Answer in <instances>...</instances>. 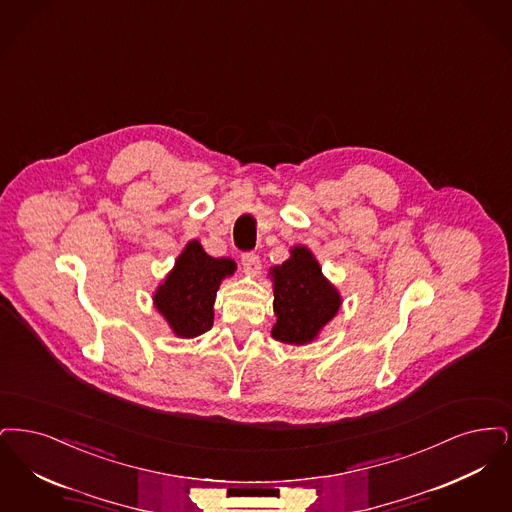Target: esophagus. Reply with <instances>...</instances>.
Returning <instances> with one entry per match:
<instances>
[{
    "label": "esophagus",
    "instance_id": "esophagus-1",
    "mask_svg": "<svg viewBox=\"0 0 512 512\" xmlns=\"http://www.w3.org/2000/svg\"><path fill=\"white\" fill-rule=\"evenodd\" d=\"M241 262H243L246 273H258V269H260V256H258V254L245 252V254L241 256Z\"/></svg>",
    "mask_w": 512,
    "mask_h": 512
}]
</instances>
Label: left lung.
<instances>
[{"mask_svg": "<svg viewBox=\"0 0 512 512\" xmlns=\"http://www.w3.org/2000/svg\"><path fill=\"white\" fill-rule=\"evenodd\" d=\"M269 277L277 317L271 336L294 346L310 344L340 310V292L325 279L306 246H294L287 262L269 269Z\"/></svg>", "mask_w": 512, "mask_h": 512, "instance_id": "obj_1", "label": "left lung"}]
</instances>
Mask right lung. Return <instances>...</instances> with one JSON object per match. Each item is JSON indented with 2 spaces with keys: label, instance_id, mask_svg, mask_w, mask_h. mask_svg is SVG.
I'll use <instances>...</instances> for the list:
<instances>
[{
  "label": "right lung",
  "instance_id": "right-lung-1",
  "mask_svg": "<svg viewBox=\"0 0 512 512\" xmlns=\"http://www.w3.org/2000/svg\"><path fill=\"white\" fill-rule=\"evenodd\" d=\"M231 258H212L199 241H189L174 269L158 285L155 308L179 338H195L212 329L216 292L235 273Z\"/></svg>",
  "mask_w": 512,
  "mask_h": 512
}]
</instances>
